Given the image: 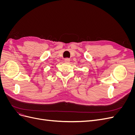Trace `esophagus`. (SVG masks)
Instances as JSON below:
<instances>
[{"label":"esophagus","mask_w":135,"mask_h":135,"mask_svg":"<svg viewBox=\"0 0 135 135\" xmlns=\"http://www.w3.org/2000/svg\"><path fill=\"white\" fill-rule=\"evenodd\" d=\"M70 59H69V58H66V59H65V62H70Z\"/></svg>","instance_id":"1"}]
</instances>
